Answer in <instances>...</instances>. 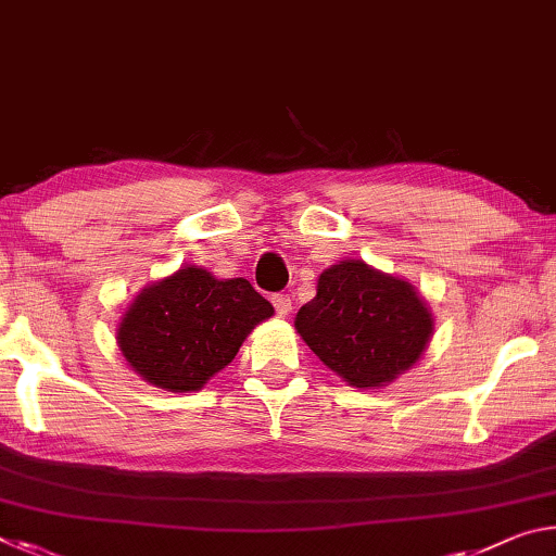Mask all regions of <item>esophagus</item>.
<instances>
[{
  "label": "esophagus",
  "mask_w": 556,
  "mask_h": 556,
  "mask_svg": "<svg viewBox=\"0 0 556 556\" xmlns=\"http://www.w3.org/2000/svg\"><path fill=\"white\" fill-rule=\"evenodd\" d=\"M271 304H275V312L279 316H287L291 312V299L287 294H275L271 296Z\"/></svg>",
  "instance_id": "obj_1"
}]
</instances>
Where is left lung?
<instances>
[{
  "label": "left lung",
  "mask_w": 556,
  "mask_h": 556,
  "mask_svg": "<svg viewBox=\"0 0 556 556\" xmlns=\"http://www.w3.org/2000/svg\"><path fill=\"white\" fill-rule=\"evenodd\" d=\"M294 326L324 365L353 388L368 390L409 370L434 333L419 291L363 260L328 267Z\"/></svg>",
  "instance_id": "left-lung-1"
}]
</instances>
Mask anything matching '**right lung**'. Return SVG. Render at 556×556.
<instances>
[{
    "label": "right lung",
    "instance_id": "add662e5",
    "mask_svg": "<svg viewBox=\"0 0 556 556\" xmlns=\"http://www.w3.org/2000/svg\"><path fill=\"white\" fill-rule=\"evenodd\" d=\"M271 314L248 279H215L188 265L139 291L117 326V345L142 380L195 392L232 363L252 328Z\"/></svg>",
    "mask_w": 556,
    "mask_h": 556
}]
</instances>
